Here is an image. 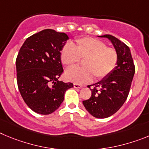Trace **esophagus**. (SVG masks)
Segmentation results:
<instances>
[{
	"instance_id": "esophagus-1",
	"label": "esophagus",
	"mask_w": 149,
	"mask_h": 149,
	"mask_svg": "<svg viewBox=\"0 0 149 149\" xmlns=\"http://www.w3.org/2000/svg\"><path fill=\"white\" fill-rule=\"evenodd\" d=\"M73 87H74V88H76V89H80V88H82V85H81V84H79L74 83V84H73Z\"/></svg>"
}]
</instances>
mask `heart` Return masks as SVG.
Here are the masks:
<instances>
[{
    "label": "heart",
    "mask_w": 149,
    "mask_h": 149,
    "mask_svg": "<svg viewBox=\"0 0 149 149\" xmlns=\"http://www.w3.org/2000/svg\"><path fill=\"white\" fill-rule=\"evenodd\" d=\"M80 59L84 60L83 68H70L65 73L67 79L76 84L89 82L93 76L96 80L106 77L116 66L118 56L113 48L100 40L84 37L76 39L74 46L66 44L61 51V61L66 66H75Z\"/></svg>",
    "instance_id": "obj_1"
}]
</instances>
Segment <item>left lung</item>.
<instances>
[{
    "mask_svg": "<svg viewBox=\"0 0 149 149\" xmlns=\"http://www.w3.org/2000/svg\"><path fill=\"white\" fill-rule=\"evenodd\" d=\"M99 37L111 41L117 53V64L108 76L91 85V96L82 102L84 108L96 118H107L114 114L126 100L135 73L129 47L111 35Z\"/></svg>",
    "mask_w": 149,
    "mask_h": 149,
    "instance_id": "obj_1",
    "label": "left lung"
}]
</instances>
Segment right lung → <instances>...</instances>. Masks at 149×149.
I'll return each mask as SVG.
<instances>
[{
    "label": "right lung",
    "instance_id": "right-lung-1",
    "mask_svg": "<svg viewBox=\"0 0 149 149\" xmlns=\"http://www.w3.org/2000/svg\"><path fill=\"white\" fill-rule=\"evenodd\" d=\"M69 39L65 33L47 29L26 38L16 58L17 83L27 106L36 113L50 114L58 109L73 83L60 81L61 51Z\"/></svg>",
    "mask_w": 149,
    "mask_h": 149
}]
</instances>
